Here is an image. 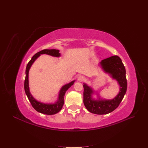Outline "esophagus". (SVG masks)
I'll list each match as a JSON object with an SVG mask.
<instances>
[{"label":"esophagus","instance_id":"esophagus-1","mask_svg":"<svg viewBox=\"0 0 148 148\" xmlns=\"http://www.w3.org/2000/svg\"><path fill=\"white\" fill-rule=\"evenodd\" d=\"M84 79V78L83 77V76H79L78 78V80L79 82H82Z\"/></svg>","mask_w":148,"mask_h":148}]
</instances>
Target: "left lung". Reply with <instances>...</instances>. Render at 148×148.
Segmentation results:
<instances>
[{
	"mask_svg": "<svg viewBox=\"0 0 148 148\" xmlns=\"http://www.w3.org/2000/svg\"><path fill=\"white\" fill-rule=\"evenodd\" d=\"M100 65L106 73H109L112 78L117 80L120 86V91L112 99H104L99 97V99L96 100L92 97V95L95 92L92 88L84 83L83 102L89 112L95 114L104 115L110 113L117 108L126 93L127 82L126 70L119 56H114L102 60Z\"/></svg>",
	"mask_w": 148,
	"mask_h": 148,
	"instance_id": "8db88e82",
	"label": "left lung"
}]
</instances>
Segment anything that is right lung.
<instances>
[{
    "label": "right lung",
    "instance_id": "obj_1",
    "mask_svg": "<svg viewBox=\"0 0 148 148\" xmlns=\"http://www.w3.org/2000/svg\"><path fill=\"white\" fill-rule=\"evenodd\" d=\"M41 54H47L53 57H59L60 56V53H59V50L57 49H44L41 51L37 52L33 57L31 58L30 61L28 62V64L26 66V77L25 79V91L26 96H27L29 102H31L33 108L38 111V112L42 113L46 115H53L59 112L62 109V107L64 104V96L66 91L68 90V89L70 88L74 84V81L71 82L70 83L65 84L64 86L62 87L60 89L59 97H58L57 101L53 103V104H46V103H42L39 102L36 99H35L33 96L31 95L29 91V81H28V75H29V70L31 68V65L34 63V62L36 60Z\"/></svg>",
    "mask_w": 148,
    "mask_h": 148
}]
</instances>
